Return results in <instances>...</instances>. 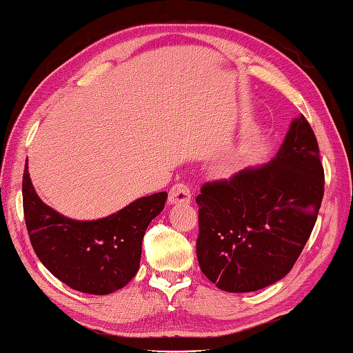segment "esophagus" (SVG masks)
<instances>
[{"instance_id":"obj_1","label":"esophagus","mask_w":353,"mask_h":353,"mask_svg":"<svg viewBox=\"0 0 353 353\" xmlns=\"http://www.w3.org/2000/svg\"><path fill=\"white\" fill-rule=\"evenodd\" d=\"M192 199V192L190 187L184 183H179L172 185L169 192V203L170 205H178V203H188Z\"/></svg>"}]
</instances>
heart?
Listing matches in <instances>:
<instances>
[{
    "instance_id": "1",
    "label": "heart",
    "mask_w": 353,
    "mask_h": 353,
    "mask_svg": "<svg viewBox=\"0 0 353 353\" xmlns=\"http://www.w3.org/2000/svg\"><path fill=\"white\" fill-rule=\"evenodd\" d=\"M250 133L248 134H244L243 136V139H241V142H239V145L236 147V150H235V152H234V156L232 157H229L228 160H225V161H221L220 163V166H219V169L221 170V172H229L232 168H234V165L235 163L238 161V160H241L243 159V156L245 154V151H247V147H248V142H250Z\"/></svg>"
}]
</instances>
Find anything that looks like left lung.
I'll use <instances>...</instances> for the list:
<instances>
[{
	"instance_id": "1",
	"label": "left lung",
	"mask_w": 353,
	"mask_h": 353,
	"mask_svg": "<svg viewBox=\"0 0 353 353\" xmlns=\"http://www.w3.org/2000/svg\"><path fill=\"white\" fill-rule=\"evenodd\" d=\"M323 184L319 147L303 115L268 163L206 183L196 197V253L206 279L244 294L285 277L310 238Z\"/></svg>"
}]
</instances>
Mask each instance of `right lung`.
Returning a JSON list of instances; mask_svg holds the SVG:
<instances>
[{"label": "right lung", "instance_id": "obj_1", "mask_svg": "<svg viewBox=\"0 0 353 353\" xmlns=\"http://www.w3.org/2000/svg\"><path fill=\"white\" fill-rule=\"evenodd\" d=\"M22 196L30 241L40 262L67 286L91 295L112 294L136 276L145 230L168 199V193L160 192L139 197L108 217L68 219L34 190L28 159Z\"/></svg>", "mask_w": 353, "mask_h": 353}]
</instances>
